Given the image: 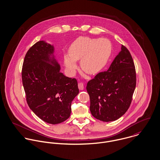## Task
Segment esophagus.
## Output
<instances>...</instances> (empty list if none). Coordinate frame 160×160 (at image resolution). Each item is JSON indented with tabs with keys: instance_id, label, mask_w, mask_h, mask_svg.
<instances>
[{
	"instance_id": "34e87169",
	"label": "esophagus",
	"mask_w": 160,
	"mask_h": 160,
	"mask_svg": "<svg viewBox=\"0 0 160 160\" xmlns=\"http://www.w3.org/2000/svg\"><path fill=\"white\" fill-rule=\"evenodd\" d=\"M78 88L79 90H83L84 89V84L82 82H79L78 83Z\"/></svg>"
}]
</instances>
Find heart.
Here are the masks:
<instances>
[{"mask_svg": "<svg viewBox=\"0 0 160 160\" xmlns=\"http://www.w3.org/2000/svg\"><path fill=\"white\" fill-rule=\"evenodd\" d=\"M112 52V45L107 39L78 38L69 48V56L65 57V65L71 74L77 68L75 61L81 59V67L89 74L99 72L107 64Z\"/></svg>", "mask_w": 160, "mask_h": 160, "instance_id": "b5f03b06", "label": "heart"}]
</instances>
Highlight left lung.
Instances as JSON below:
<instances>
[{"label": "left lung", "instance_id": "8db88e82", "mask_svg": "<svg viewBox=\"0 0 160 160\" xmlns=\"http://www.w3.org/2000/svg\"><path fill=\"white\" fill-rule=\"evenodd\" d=\"M136 86V72L132 56L125 46L110 68L89 81L90 110L94 118L105 122L115 121L130 107Z\"/></svg>", "mask_w": 160, "mask_h": 160}]
</instances>
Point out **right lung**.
Listing matches in <instances>:
<instances>
[{
	"instance_id": "obj_1",
	"label": "right lung",
	"mask_w": 160,
	"mask_h": 160,
	"mask_svg": "<svg viewBox=\"0 0 160 160\" xmlns=\"http://www.w3.org/2000/svg\"><path fill=\"white\" fill-rule=\"evenodd\" d=\"M53 52V46L44 41L34 44L25 55L22 76L30 109L44 121L57 124L69 117L79 89L75 78L60 71Z\"/></svg>"
}]
</instances>
